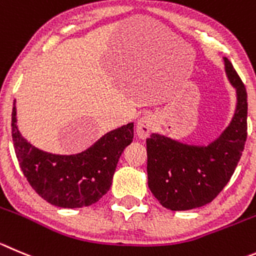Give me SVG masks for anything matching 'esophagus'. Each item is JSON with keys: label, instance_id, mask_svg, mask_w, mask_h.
I'll return each instance as SVG.
<instances>
[{"label": "esophagus", "instance_id": "1", "mask_svg": "<svg viewBox=\"0 0 256 256\" xmlns=\"http://www.w3.org/2000/svg\"><path fill=\"white\" fill-rule=\"evenodd\" d=\"M154 126L155 117L152 114H144V116L140 117L139 120H138V124H136V134H138L140 139H146L148 136L152 134Z\"/></svg>", "mask_w": 256, "mask_h": 256}]
</instances>
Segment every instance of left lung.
Here are the masks:
<instances>
[{
    "mask_svg": "<svg viewBox=\"0 0 256 256\" xmlns=\"http://www.w3.org/2000/svg\"><path fill=\"white\" fill-rule=\"evenodd\" d=\"M225 73L236 92L232 118L208 144H188L152 132L146 139L148 186L170 211H187L210 204L235 172L246 142L248 94L235 68L224 56Z\"/></svg>",
    "mask_w": 256,
    "mask_h": 256,
    "instance_id": "obj_1",
    "label": "left lung"
}]
</instances>
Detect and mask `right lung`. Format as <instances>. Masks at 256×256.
<instances>
[{"mask_svg":"<svg viewBox=\"0 0 256 256\" xmlns=\"http://www.w3.org/2000/svg\"><path fill=\"white\" fill-rule=\"evenodd\" d=\"M11 126L24 176L40 197L62 208H80L101 200L111 187L121 154L134 139V122H128L104 134L82 152L52 154L21 135L15 104Z\"/></svg>","mask_w":256,"mask_h":256,"instance_id":"right-lung-1","label":"right lung"}]
</instances>
